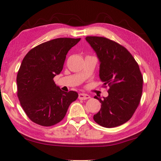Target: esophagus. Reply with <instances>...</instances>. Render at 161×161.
<instances>
[{
    "label": "esophagus",
    "instance_id": "1",
    "mask_svg": "<svg viewBox=\"0 0 161 161\" xmlns=\"http://www.w3.org/2000/svg\"><path fill=\"white\" fill-rule=\"evenodd\" d=\"M90 98V96H89L88 94H83V93H81L79 94V99H81V100H86Z\"/></svg>",
    "mask_w": 161,
    "mask_h": 161
}]
</instances>
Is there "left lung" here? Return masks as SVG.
Segmentation results:
<instances>
[{"instance_id":"8db88e82","label":"left lung","mask_w":161,"mask_h":161,"mask_svg":"<svg viewBox=\"0 0 161 161\" xmlns=\"http://www.w3.org/2000/svg\"><path fill=\"white\" fill-rule=\"evenodd\" d=\"M86 40L100 61L99 77L108 96L94 115V121L105 128L116 127L131 118L139 105L143 92V76L137 62L126 48L103 37L87 36Z\"/></svg>"}]
</instances>
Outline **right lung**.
<instances>
[{
    "instance_id": "obj_1",
    "label": "right lung",
    "mask_w": 161,
    "mask_h": 161,
    "mask_svg": "<svg viewBox=\"0 0 161 161\" xmlns=\"http://www.w3.org/2000/svg\"><path fill=\"white\" fill-rule=\"evenodd\" d=\"M81 38L59 37L43 42L26 54L17 75V95L32 122L51 126L60 122L70 103L77 99L74 91L62 92L53 78L63 69L68 52Z\"/></svg>"
}]
</instances>
